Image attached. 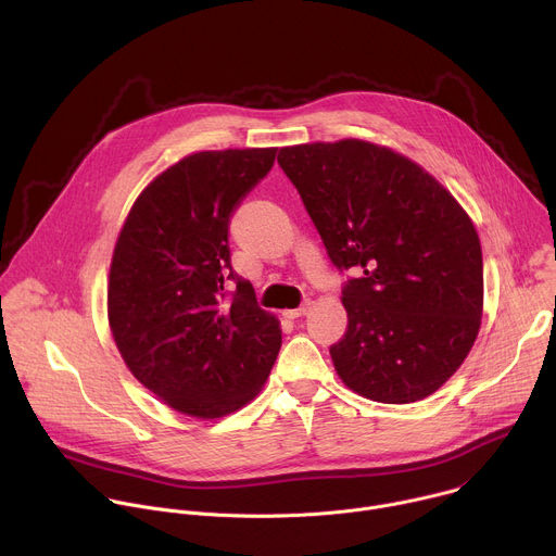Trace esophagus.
I'll return each mask as SVG.
<instances>
[{"instance_id":"obj_1","label":"esophagus","mask_w":556,"mask_h":556,"mask_svg":"<svg viewBox=\"0 0 556 556\" xmlns=\"http://www.w3.org/2000/svg\"><path fill=\"white\" fill-rule=\"evenodd\" d=\"M309 307H312V301H305L303 305H299V307H294V309H286L283 314L288 316V319H299V316H303V314L309 312Z\"/></svg>"}]
</instances>
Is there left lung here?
I'll return each mask as SVG.
<instances>
[{
  "instance_id": "obj_1",
  "label": "left lung",
  "mask_w": 556,
  "mask_h": 556,
  "mask_svg": "<svg viewBox=\"0 0 556 556\" xmlns=\"http://www.w3.org/2000/svg\"><path fill=\"white\" fill-rule=\"evenodd\" d=\"M296 187L339 270L348 332L330 348L356 393L407 405L438 391L478 339L484 266L478 230L420 165L367 140L281 147Z\"/></svg>"
}]
</instances>
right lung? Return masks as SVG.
I'll return each mask as SVG.
<instances>
[{
  "label": "right lung",
  "instance_id": "obj_1",
  "mask_svg": "<svg viewBox=\"0 0 556 556\" xmlns=\"http://www.w3.org/2000/svg\"><path fill=\"white\" fill-rule=\"evenodd\" d=\"M275 147L198 151L134 202L116 240L108 319L136 376L172 409L222 418L264 387L281 348L275 314L230 266L228 222L273 169Z\"/></svg>",
  "mask_w": 556,
  "mask_h": 556
}]
</instances>
